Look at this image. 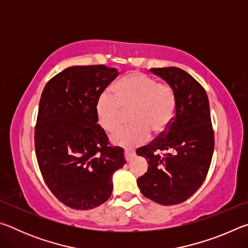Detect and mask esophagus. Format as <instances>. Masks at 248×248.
<instances>
[{
	"label": "esophagus",
	"instance_id": "esophagus-1",
	"mask_svg": "<svg viewBox=\"0 0 248 248\" xmlns=\"http://www.w3.org/2000/svg\"><path fill=\"white\" fill-rule=\"evenodd\" d=\"M136 155H137V153H136V151H134V150L127 149L124 151V157H125V161H127V162H131L132 159L136 157Z\"/></svg>",
	"mask_w": 248,
	"mask_h": 248
}]
</instances>
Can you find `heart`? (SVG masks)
<instances>
[{
  "instance_id": "heart-1",
  "label": "heart",
  "mask_w": 248,
  "mask_h": 248,
  "mask_svg": "<svg viewBox=\"0 0 248 248\" xmlns=\"http://www.w3.org/2000/svg\"><path fill=\"white\" fill-rule=\"evenodd\" d=\"M131 109L129 127L112 133L111 141L121 146H137L149 140L150 134L164 133L174 119L176 96L165 83L141 72H131L116 83L114 94L104 92L96 102V118L100 127L114 131Z\"/></svg>"
}]
</instances>
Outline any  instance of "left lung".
I'll return each mask as SVG.
<instances>
[{"label":"left lung","mask_w":248,"mask_h":248,"mask_svg":"<svg viewBox=\"0 0 248 248\" xmlns=\"http://www.w3.org/2000/svg\"><path fill=\"white\" fill-rule=\"evenodd\" d=\"M151 72L173 89L176 111L169 129L150 144L137 149L149 163L138 178L140 191L154 202L170 205L186 201L204 182L215 150V132L205 91L190 74L175 66Z\"/></svg>","instance_id":"left-lung-1"}]
</instances>
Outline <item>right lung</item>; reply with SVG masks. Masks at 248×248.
<instances>
[{
	"label": "right lung",
	"mask_w": 248,
	"mask_h": 248,
	"mask_svg": "<svg viewBox=\"0 0 248 248\" xmlns=\"http://www.w3.org/2000/svg\"><path fill=\"white\" fill-rule=\"evenodd\" d=\"M118 74L103 64L71 66L50 79L41 94L37 162L52 194L75 210L107 201L112 174L125 164L124 149L109 144L95 111L99 95Z\"/></svg>",
	"instance_id": "obj_1"
}]
</instances>
